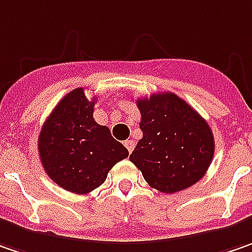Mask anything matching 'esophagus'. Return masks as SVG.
<instances>
[{
    "label": "esophagus",
    "instance_id": "34e87169",
    "mask_svg": "<svg viewBox=\"0 0 252 252\" xmlns=\"http://www.w3.org/2000/svg\"><path fill=\"white\" fill-rule=\"evenodd\" d=\"M124 145H126V148L128 149V152L131 154V152H132V149H134V145H135V142H134L132 139H126V142H124Z\"/></svg>",
    "mask_w": 252,
    "mask_h": 252
}]
</instances>
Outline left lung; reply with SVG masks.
Masks as SVG:
<instances>
[{
    "label": "left lung",
    "mask_w": 252,
    "mask_h": 252,
    "mask_svg": "<svg viewBox=\"0 0 252 252\" xmlns=\"http://www.w3.org/2000/svg\"><path fill=\"white\" fill-rule=\"evenodd\" d=\"M141 111L139 139L131 162L147 183L163 193L190 188L207 172L214 155V137L202 115L173 93L137 100Z\"/></svg>",
    "instance_id": "obj_1"
}]
</instances>
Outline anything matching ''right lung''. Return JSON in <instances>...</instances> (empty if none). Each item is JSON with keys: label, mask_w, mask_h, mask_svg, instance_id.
Listing matches in <instances>:
<instances>
[{"label": "right lung", "mask_w": 252, "mask_h": 252, "mask_svg": "<svg viewBox=\"0 0 252 252\" xmlns=\"http://www.w3.org/2000/svg\"><path fill=\"white\" fill-rule=\"evenodd\" d=\"M94 100L79 87L66 94L40 129V163L52 181L64 190L86 194L103 185L128 149L94 121Z\"/></svg>", "instance_id": "add662e5"}]
</instances>
